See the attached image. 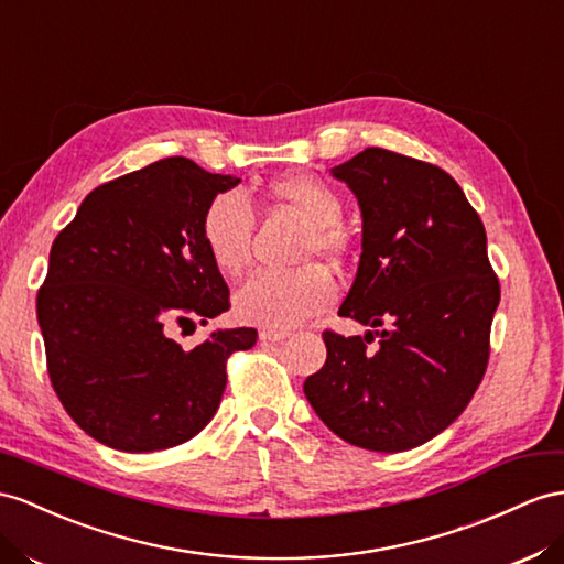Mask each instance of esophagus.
Masks as SVG:
<instances>
[{
	"label": "esophagus",
	"mask_w": 564,
	"mask_h": 564,
	"mask_svg": "<svg viewBox=\"0 0 564 564\" xmlns=\"http://www.w3.org/2000/svg\"><path fill=\"white\" fill-rule=\"evenodd\" d=\"M288 336H291V330H281V328L259 330V340H264V343H283Z\"/></svg>",
	"instance_id": "obj_1"
}]
</instances>
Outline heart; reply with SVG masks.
<instances>
[{"label": "heart", "mask_w": 564, "mask_h": 564, "mask_svg": "<svg viewBox=\"0 0 564 564\" xmlns=\"http://www.w3.org/2000/svg\"><path fill=\"white\" fill-rule=\"evenodd\" d=\"M269 193L310 224L305 257H338L345 238L338 228L343 202L334 187L310 173H288L273 181ZM254 214L240 191L216 193L202 212L199 236L214 267L226 276H238L250 259ZM336 297V283L319 267L300 271H257L234 297L240 322L262 328L288 330L324 312Z\"/></svg>", "instance_id": "1"}]
</instances>
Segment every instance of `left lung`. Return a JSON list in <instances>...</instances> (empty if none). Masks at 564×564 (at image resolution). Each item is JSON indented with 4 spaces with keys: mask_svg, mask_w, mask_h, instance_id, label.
<instances>
[{
    "mask_svg": "<svg viewBox=\"0 0 564 564\" xmlns=\"http://www.w3.org/2000/svg\"><path fill=\"white\" fill-rule=\"evenodd\" d=\"M330 176L362 212V254L338 314L371 330H326V362L305 395L345 443L402 453L451 426L484 379L500 302L486 228L455 178L420 159L367 148Z\"/></svg>",
    "mask_w": 564,
    "mask_h": 564,
    "instance_id": "1",
    "label": "left lung"
}]
</instances>
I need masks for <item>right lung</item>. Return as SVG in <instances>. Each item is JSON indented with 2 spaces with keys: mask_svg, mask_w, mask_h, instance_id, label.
I'll return each mask as SVG.
<instances>
[{
  "mask_svg": "<svg viewBox=\"0 0 564 564\" xmlns=\"http://www.w3.org/2000/svg\"><path fill=\"white\" fill-rule=\"evenodd\" d=\"M238 183L169 156L95 187L52 245L37 293L50 379L70 420L113 451L197 436L219 410L226 359L257 343L248 326L216 328L193 350L166 336L230 307L199 221Z\"/></svg>",
  "mask_w": 564,
  "mask_h": 564,
  "instance_id": "add662e5",
  "label": "right lung"
}]
</instances>
